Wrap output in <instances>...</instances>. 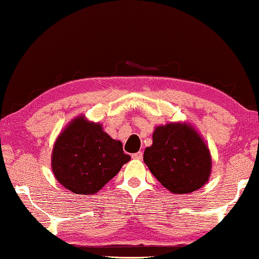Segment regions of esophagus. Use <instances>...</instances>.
<instances>
[{"instance_id":"34e87169","label":"esophagus","mask_w":259,"mask_h":259,"mask_svg":"<svg viewBox=\"0 0 259 259\" xmlns=\"http://www.w3.org/2000/svg\"><path fill=\"white\" fill-rule=\"evenodd\" d=\"M142 157H143V152H142V151H138V152H136V153H134V154H133V158H134V159H137V160H141V159H142Z\"/></svg>"}]
</instances>
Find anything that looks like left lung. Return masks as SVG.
I'll list each match as a JSON object with an SVG mask.
<instances>
[{"label":"left lung","mask_w":259,"mask_h":259,"mask_svg":"<svg viewBox=\"0 0 259 259\" xmlns=\"http://www.w3.org/2000/svg\"><path fill=\"white\" fill-rule=\"evenodd\" d=\"M150 172L173 194H188L204 186L211 173L208 145L187 122L157 125L152 145L143 156Z\"/></svg>","instance_id":"1"}]
</instances>
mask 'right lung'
I'll use <instances>...</instances> for the list:
<instances>
[{
    "label": "right lung",
    "instance_id": "obj_1",
    "mask_svg": "<svg viewBox=\"0 0 259 259\" xmlns=\"http://www.w3.org/2000/svg\"><path fill=\"white\" fill-rule=\"evenodd\" d=\"M130 160L122 143L113 140L101 123L73 118L57 137L51 167L58 183L74 194L92 195L113 179Z\"/></svg>",
    "mask_w": 259,
    "mask_h": 259
}]
</instances>
